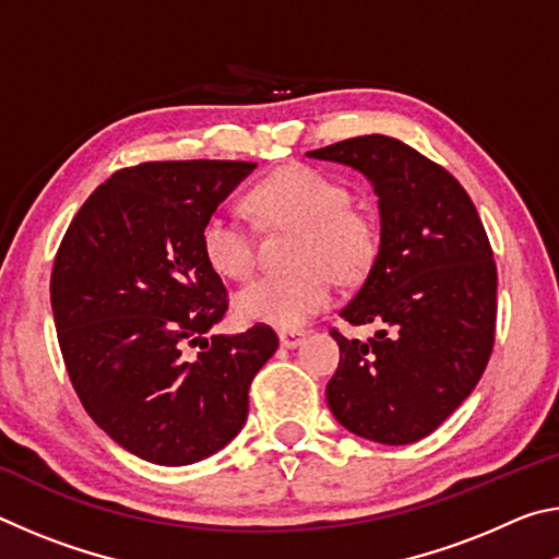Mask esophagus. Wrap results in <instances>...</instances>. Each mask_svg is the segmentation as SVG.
<instances>
[{"label": "esophagus", "instance_id": "obj_1", "mask_svg": "<svg viewBox=\"0 0 559 559\" xmlns=\"http://www.w3.org/2000/svg\"><path fill=\"white\" fill-rule=\"evenodd\" d=\"M306 337H308V333L306 330H281L278 333V340H281V345L286 347V349H293V347H300L302 343H306Z\"/></svg>", "mask_w": 559, "mask_h": 559}]
</instances>
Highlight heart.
Listing matches in <instances>:
<instances>
[{"instance_id": "b5f03b06", "label": "heart", "mask_w": 559, "mask_h": 559, "mask_svg": "<svg viewBox=\"0 0 559 559\" xmlns=\"http://www.w3.org/2000/svg\"><path fill=\"white\" fill-rule=\"evenodd\" d=\"M353 194L313 167L290 165L246 194V206L271 231L298 229L288 273L251 281L234 298L246 323L296 330L320 313L340 283L362 281L374 266L380 231L370 214L349 206ZM202 253L224 278L241 281L257 266V241L239 216L214 212L202 226Z\"/></svg>"}]
</instances>
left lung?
<instances>
[{
    "label": "left lung",
    "mask_w": 559,
    "mask_h": 559,
    "mask_svg": "<svg viewBox=\"0 0 559 559\" xmlns=\"http://www.w3.org/2000/svg\"><path fill=\"white\" fill-rule=\"evenodd\" d=\"M308 157L353 167L380 210L374 266L340 316L384 328L367 343L333 330L328 406L355 437L414 443L456 412L493 349L498 273L486 229L466 189L400 140L349 138Z\"/></svg>",
    "instance_id": "8db88e82"
}]
</instances>
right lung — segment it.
<instances>
[{"label": "right lung", "mask_w": 559, "mask_h": 559, "mask_svg": "<svg viewBox=\"0 0 559 559\" xmlns=\"http://www.w3.org/2000/svg\"><path fill=\"white\" fill-rule=\"evenodd\" d=\"M257 163H145L106 179L66 231L51 310L66 370L91 419L135 456L189 466L246 424L249 386L278 337L204 333L226 290L202 253V226ZM187 344H200L187 358Z\"/></svg>", "instance_id": "right-lung-1"}]
</instances>
